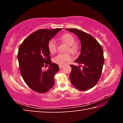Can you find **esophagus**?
Instances as JSON below:
<instances>
[{
  "mask_svg": "<svg viewBox=\"0 0 123 123\" xmlns=\"http://www.w3.org/2000/svg\"><path fill=\"white\" fill-rule=\"evenodd\" d=\"M63 67V65H59L60 69H61V68H62Z\"/></svg>",
  "mask_w": 123,
  "mask_h": 123,
  "instance_id": "esophagus-1",
  "label": "esophagus"
}]
</instances>
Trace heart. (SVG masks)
I'll return each mask as SVG.
<instances>
[{"label":"heart","mask_w":123,"mask_h":123,"mask_svg":"<svg viewBox=\"0 0 123 123\" xmlns=\"http://www.w3.org/2000/svg\"><path fill=\"white\" fill-rule=\"evenodd\" d=\"M60 39L68 45L66 51H69L72 54H76L78 51V45L75 42V38L72 35L66 33L60 37ZM48 49L52 54H55L57 51V44L54 39H50L48 43ZM72 57L69 53L59 54L53 58V61L55 63L58 64H64L66 62L71 60Z\"/></svg>","instance_id":"1"}]
</instances>
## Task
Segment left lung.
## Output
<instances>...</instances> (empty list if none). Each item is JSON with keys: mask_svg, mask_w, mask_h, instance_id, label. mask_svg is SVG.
Masks as SVG:
<instances>
[{"mask_svg": "<svg viewBox=\"0 0 123 123\" xmlns=\"http://www.w3.org/2000/svg\"><path fill=\"white\" fill-rule=\"evenodd\" d=\"M75 34L81 42V54L74 62L80 66L70 65V80L79 90L86 91L94 87L100 78L104 58L101 45L91 35L77 29H66Z\"/></svg>", "mask_w": 123, "mask_h": 123, "instance_id": "8db88e82", "label": "left lung"}]
</instances>
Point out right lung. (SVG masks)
Here are the masks:
<instances>
[{
  "mask_svg": "<svg viewBox=\"0 0 123 123\" xmlns=\"http://www.w3.org/2000/svg\"><path fill=\"white\" fill-rule=\"evenodd\" d=\"M61 30L39 29L26 37L19 46L17 57L20 73L26 84L37 92H47L55 83L54 76L59 67L51 63L48 43ZM48 65L49 69L43 71L42 68Z\"/></svg>",
  "mask_w": 123,
  "mask_h": 123,
  "instance_id": "add662e5",
  "label": "right lung"
}]
</instances>
